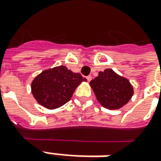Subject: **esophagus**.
Listing matches in <instances>:
<instances>
[{"label":"esophagus","mask_w":161,"mask_h":161,"mask_svg":"<svg viewBox=\"0 0 161 161\" xmlns=\"http://www.w3.org/2000/svg\"><path fill=\"white\" fill-rule=\"evenodd\" d=\"M86 79H87V81H88V82H90V81L92 79V76H86Z\"/></svg>","instance_id":"34e87169"}]
</instances>
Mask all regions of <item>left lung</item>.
Segmentation results:
<instances>
[{"label": "left lung", "mask_w": 161, "mask_h": 161, "mask_svg": "<svg viewBox=\"0 0 161 161\" xmlns=\"http://www.w3.org/2000/svg\"><path fill=\"white\" fill-rule=\"evenodd\" d=\"M90 85L101 106L110 110L122 108L130 100L134 93L130 81L118 75L112 69L99 71V76L90 82Z\"/></svg>", "instance_id": "1"}]
</instances>
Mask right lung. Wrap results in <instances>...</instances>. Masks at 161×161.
Masks as SVG:
<instances>
[{"label": "right lung", "mask_w": 161, "mask_h": 161, "mask_svg": "<svg viewBox=\"0 0 161 161\" xmlns=\"http://www.w3.org/2000/svg\"><path fill=\"white\" fill-rule=\"evenodd\" d=\"M86 81L79 73L61 65L46 69L36 76L31 85V93L44 108L55 109L69 101L76 87Z\"/></svg>", "instance_id": "add662e5"}]
</instances>
